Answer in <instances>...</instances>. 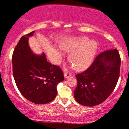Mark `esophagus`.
<instances>
[{"label":"esophagus","mask_w":129,"mask_h":129,"mask_svg":"<svg viewBox=\"0 0 129 129\" xmlns=\"http://www.w3.org/2000/svg\"><path fill=\"white\" fill-rule=\"evenodd\" d=\"M70 76H71V73H69V72H65L64 73V77L66 79L69 78Z\"/></svg>","instance_id":"esophagus-1"}]
</instances>
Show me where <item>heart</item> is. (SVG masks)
<instances>
[{
  "label": "heart",
  "instance_id": "heart-1",
  "mask_svg": "<svg viewBox=\"0 0 129 129\" xmlns=\"http://www.w3.org/2000/svg\"><path fill=\"white\" fill-rule=\"evenodd\" d=\"M61 48L67 53L72 51L69 56V60L76 69L83 70L92 62L97 46L94 42H89L87 38H81L63 44ZM59 54L62 56L60 52Z\"/></svg>",
  "mask_w": 129,
  "mask_h": 129
}]
</instances>
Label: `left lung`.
I'll use <instances>...</instances> for the list:
<instances>
[{
	"label": "left lung",
	"mask_w": 129,
	"mask_h": 129,
	"mask_svg": "<svg viewBox=\"0 0 129 129\" xmlns=\"http://www.w3.org/2000/svg\"><path fill=\"white\" fill-rule=\"evenodd\" d=\"M121 57L117 49L100 53L85 71L76 75V101L82 105L94 107L111 95L119 77Z\"/></svg>",
	"instance_id": "1"
}]
</instances>
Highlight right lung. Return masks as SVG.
<instances>
[{
	"label": "right lung",
	"mask_w": 129,
	"mask_h": 129,
	"mask_svg": "<svg viewBox=\"0 0 129 129\" xmlns=\"http://www.w3.org/2000/svg\"><path fill=\"white\" fill-rule=\"evenodd\" d=\"M32 31L21 38L12 56L13 74L21 94L31 102L45 104L57 95V86L64 80L59 66L47 61L45 54L37 56L29 46L28 39Z\"/></svg>",
	"instance_id": "obj_1"
}]
</instances>
